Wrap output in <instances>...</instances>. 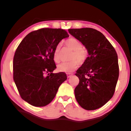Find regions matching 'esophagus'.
<instances>
[{"mask_svg": "<svg viewBox=\"0 0 131 131\" xmlns=\"http://www.w3.org/2000/svg\"><path fill=\"white\" fill-rule=\"evenodd\" d=\"M67 75L68 78H71L72 76H73V73H67Z\"/></svg>", "mask_w": 131, "mask_h": 131, "instance_id": "obj_1", "label": "esophagus"}]
</instances>
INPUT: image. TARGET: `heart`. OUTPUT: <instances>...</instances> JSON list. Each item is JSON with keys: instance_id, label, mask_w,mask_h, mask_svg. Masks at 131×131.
Here are the masks:
<instances>
[{"instance_id": "heart-1", "label": "heart", "mask_w": 131, "mask_h": 131, "mask_svg": "<svg viewBox=\"0 0 131 131\" xmlns=\"http://www.w3.org/2000/svg\"><path fill=\"white\" fill-rule=\"evenodd\" d=\"M65 44L73 50L70 57L71 60L61 63L58 64L57 68L59 71L71 73L79 67V62L81 63L84 62L88 57V52L84 48L82 47V43L75 38L68 39L65 42ZM60 50L61 47L60 45H58L54 50L53 60L56 63L60 61Z\"/></svg>"}]
</instances>
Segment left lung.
Segmentation results:
<instances>
[{"label":"left lung","instance_id":"8db88e82","mask_svg":"<svg viewBox=\"0 0 131 131\" xmlns=\"http://www.w3.org/2000/svg\"><path fill=\"white\" fill-rule=\"evenodd\" d=\"M69 32L88 50L89 57L76 71L79 82L74 89L78 103L94 110L112 98L119 77L118 55L105 36L90 28L69 29Z\"/></svg>","mask_w":131,"mask_h":131}]
</instances>
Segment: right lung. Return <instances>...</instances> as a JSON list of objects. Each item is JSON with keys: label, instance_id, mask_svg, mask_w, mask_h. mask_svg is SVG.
I'll use <instances>...</instances> for the list:
<instances>
[{"label": "right lung", "instance_id": "right-lung-1", "mask_svg": "<svg viewBox=\"0 0 131 131\" xmlns=\"http://www.w3.org/2000/svg\"><path fill=\"white\" fill-rule=\"evenodd\" d=\"M65 30L52 28L31 32L19 43L13 57V80L21 97L34 106L49 104L67 76L53 73L55 47L68 37Z\"/></svg>", "mask_w": 131, "mask_h": 131}]
</instances>
